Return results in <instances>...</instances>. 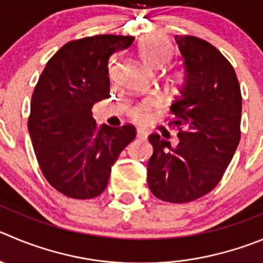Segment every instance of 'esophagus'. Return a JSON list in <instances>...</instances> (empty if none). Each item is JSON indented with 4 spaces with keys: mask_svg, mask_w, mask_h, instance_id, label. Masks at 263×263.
I'll use <instances>...</instances> for the list:
<instances>
[{
    "mask_svg": "<svg viewBox=\"0 0 263 263\" xmlns=\"http://www.w3.org/2000/svg\"><path fill=\"white\" fill-rule=\"evenodd\" d=\"M136 137L139 140H146V137H148V131L144 128H137Z\"/></svg>",
    "mask_w": 263,
    "mask_h": 263,
    "instance_id": "esophagus-1",
    "label": "esophagus"
}]
</instances>
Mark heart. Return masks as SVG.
I'll return each mask as SVG.
<instances>
[{"label":"heart","instance_id":"heart-1","mask_svg":"<svg viewBox=\"0 0 263 263\" xmlns=\"http://www.w3.org/2000/svg\"><path fill=\"white\" fill-rule=\"evenodd\" d=\"M137 53H139V58L144 66L148 70H157V68L162 67L165 65L171 57V48L167 43L159 40L157 37H149L143 39L140 41L139 48H137ZM178 73L174 72L167 76L168 83H175L178 80ZM152 109L151 102L140 105V106L134 107L131 110V117L136 120H144L148 117L149 111Z\"/></svg>","mask_w":263,"mask_h":263}]
</instances>
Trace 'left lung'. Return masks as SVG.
I'll return each instance as SVG.
<instances>
[{
	"label": "left lung",
	"instance_id": "1",
	"mask_svg": "<svg viewBox=\"0 0 263 263\" xmlns=\"http://www.w3.org/2000/svg\"><path fill=\"white\" fill-rule=\"evenodd\" d=\"M175 41L185 70L170 107L179 143L148 137V185L159 200L184 203L214 190L230 165L240 141L241 92L234 67L215 46L187 35Z\"/></svg>",
	"mask_w": 263,
	"mask_h": 263
}]
</instances>
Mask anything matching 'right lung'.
<instances>
[{
  "label": "right lung",
  "mask_w": 263,
  "mask_h": 263,
  "mask_svg": "<svg viewBox=\"0 0 263 263\" xmlns=\"http://www.w3.org/2000/svg\"><path fill=\"white\" fill-rule=\"evenodd\" d=\"M132 36L97 35L65 44L48 61L31 100L28 131L39 166L51 187L88 200L104 192L111 166L136 136L132 124L98 127L96 102L109 97V58Z\"/></svg>",
  "instance_id": "obj_1"
}]
</instances>
